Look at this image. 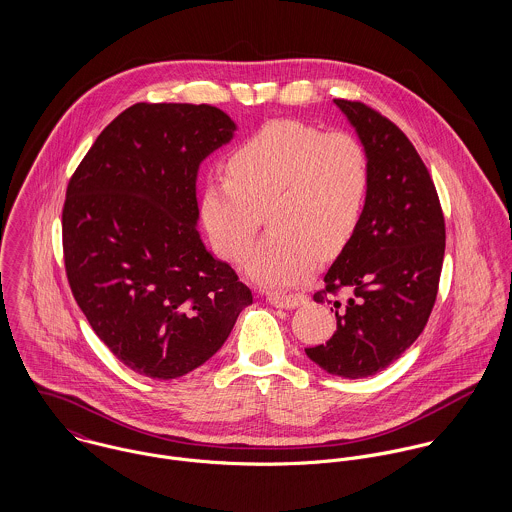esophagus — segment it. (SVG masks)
Returning <instances> with one entry per match:
<instances>
[{
	"label": "esophagus",
	"mask_w": 512,
	"mask_h": 512,
	"mask_svg": "<svg viewBox=\"0 0 512 512\" xmlns=\"http://www.w3.org/2000/svg\"><path fill=\"white\" fill-rule=\"evenodd\" d=\"M268 301L274 305V307H282V309H292V307H297V305H301V303H305L307 301V295H303V293H270V297H268Z\"/></svg>",
	"instance_id": "esophagus-1"
}]
</instances>
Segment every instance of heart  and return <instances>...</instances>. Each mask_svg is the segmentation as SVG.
<instances>
[{
  "mask_svg": "<svg viewBox=\"0 0 512 512\" xmlns=\"http://www.w3.org/2000/svg\"><path fill=\"white\" fill-rule=\"evenodd\" d=\"M224 171L203 189V226L220 256L240 264L266 213L272 232L246 268L266 286L305 280L319 254L331 258L353 240L365 215L370 159L349 132L272 120L230 151Z\"/></svg>",
  "mask_w": 512,
  "mask_h": 512,
  "instance_id": "1",
  "label": "heart"
}]
</instances>
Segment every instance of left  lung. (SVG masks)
<instances>
[{
  "mask_svg": "<svg viewBox=\"0 0 512 512\" xmlns=\"http://www.w3.org/2000/svg\"><path fill=\"white\" fill-rule=\"evenodd\" d=\"M366 147L365 215L313 299L333 301L337 331L307 357L343 378L394 363L424 331L438 297L445 220L430 171L408 136L359 100L337 98Z\"/></svg>",
  "mask_w": 512,
  "mask_h": 512,
  "instance_id": "1",
  "label": "left lung"
}]
</instances>
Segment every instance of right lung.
Returning a JSON list of instances; mask_svg holds the SVG:
<instances>
[{
    "mask_svg": "<svg viewBox=\"0 0 512 512\" xmlns=\"http://www.w3.org/2000/svg\"><path fill=\"white\" fill-rule=\"evenodd\" d=\"M234 122L209 104L138 102L69 181L63 258L74 299L114 357L157 380L207 363L252 292L197 232L201 161Z\"/></svg>",
    "mask_w": 512,
    "mask_h": 512,
    "instance_id": "right-lung-1",
    "label": "right lung"
}]
</instances>
